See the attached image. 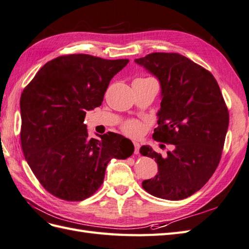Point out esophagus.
Masks as SVG:
<instances>
[{"instance_id":"34e87169","label":"esophagus","mask_w":249,"mask_h":249,"mask_svg":"<svg viewBox=\"0 0 249 249\" xmlns=\"http://www.w3.org/2000/svg\"><path fill=\"white\" fill-rule=\"evenodd\" d=\"M134 145V154H139V151H140V144L138 143V142H134L133 143Z\"/></svg>"}]
</instances>
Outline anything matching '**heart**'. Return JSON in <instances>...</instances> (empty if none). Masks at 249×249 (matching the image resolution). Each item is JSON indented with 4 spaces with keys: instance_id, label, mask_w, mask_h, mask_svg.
Segmentation results:
<instances>
[{
    "instance_id": "obj_1",
    "label": "heart",
    "mask_w": 249,
    "mask_h": 249,
    "mask_svg": "<svg viewBox=\"0 0 249 249\" xmlns=\"http://www.w3.org/2000/svg\"><path fill=\"white\" fill-rule=\"evenodd\" d=\"M147 79V78H146ZM123 131L127 134V136L130 137H140L142 133H143V127H142L141 123L138 122L136 120H130L125 122L122 126Z\"/></svg>"
}]
</instances>
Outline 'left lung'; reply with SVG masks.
Segmentation results:
<instances>
[{"label": "left lung", "instance_id": "1", "mask_svg": "<svg viewBox=\"0 0 249 249\" xmlns=\"http://www.w3.org/2000/svg\"><path fill=\"white\" fill-rule=\"evenodd\" d=\"M160 83L159 126L153 139L172 144L166 158L150 146L142 155L158 162L159 172L142 182L155 197L180 200L199 191L214 174L224 146L230 116L215 77L178 53H151L134 60Z\"/></svg>", "mask_w": 249, "mask_h": 249}]
</instances>
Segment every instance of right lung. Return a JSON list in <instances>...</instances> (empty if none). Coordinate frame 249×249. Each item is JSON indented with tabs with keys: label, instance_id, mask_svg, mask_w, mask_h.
I'll return each mask as SVG.
<instances>
[{
	"label": "right lung",
	"instance_id": "add662e5",
	"mask_svg": "<svg viewBox=\"0 0 249 249\" xmlns=\"http://www.w3.org/2000/svg\"><path fill=\"white\" fill-rule=\"evenodd\" d=\"M129 62L88 54L48 61L20 96V143L28 165L50 194L81 201L101 187L111 159L133 153L115 132L89 137L85 113L102 104L111 78Z\"/></svg>",
	"mask_w": 249,
	"mask_h": 249
}]
</instances>
